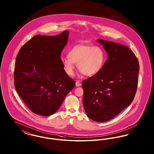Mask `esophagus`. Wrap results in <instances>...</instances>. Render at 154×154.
Returning <instances> with one entry per match:
<instances>
[{"label": "esophagus", "instance_id": "1", "mask_svg": "<svg viewBox=\"0 0 154 154\" xmlns=\"http://www.w3.org/2000/svg\"><path fill=\"white\" fill-rule=\"evenodd\" d=\"M75 85H76V87H80L81 85V82H80V81H76Z\"/></svg>", "mask_w": 154, "mask_h": 154}]
</instances>
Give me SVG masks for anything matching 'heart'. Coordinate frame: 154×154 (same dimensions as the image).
I'll list each match as a JSON object with an SVG mask.
<instances>
[{
    "mask_svg": "<svg viewBox=\"0 0 154 154\" xmlns=\"http://www.w3.org/2000/svg\"><path fill=\"white\" fill-rule=\"evenodd\" d=\"M66 73L74 74L75 64L81 73L87 76H92L102 70L106 61V52L102 47L88 45H77L68 53V57L61 59Z\"/></svg>",
    "mask_w": 154,
    "mask_h": 154,
    "instance_id": "b5f03b06",
    "label": "heart"
}]
</instances>
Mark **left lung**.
I'll use <instances>...</instances> for the list:
<instances>
[{
	"label": "left lung",
	"instance_id": "left-lung-1",
	"mask_svg": "<svg viewBox=\"0 0 154 154\" xmlns=\"http://www.w3.org/2000/svg\"><path fill=\"white\" fill-rule=\"evenodd\" d=\"M97 41L107 51V59L100 72L82 81L83 106L88 117L104 122L132 103L137 88L139 63L124 45Z\"/></svg>",
	"mask_w": 154,
	"mask_h": 154
}]
</instances>
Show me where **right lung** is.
<instances>
[{"instance_id": "right-lung-1", "label": "right lung", "mask_w": 154, "mask_h": 154, "mask_svg": "<svg viewBox=\"0 0 154 154\" xmlns=\"http://www.w3.org/2000/svg\"><path fill=\"white\" fill-rule=\"evenodd\" d=\"M69 31L57 36L33 37L21 48L15 63V88L30 110L43 116L57 111L75 82L60 59Z\"/></svg>"}]
</instances>
